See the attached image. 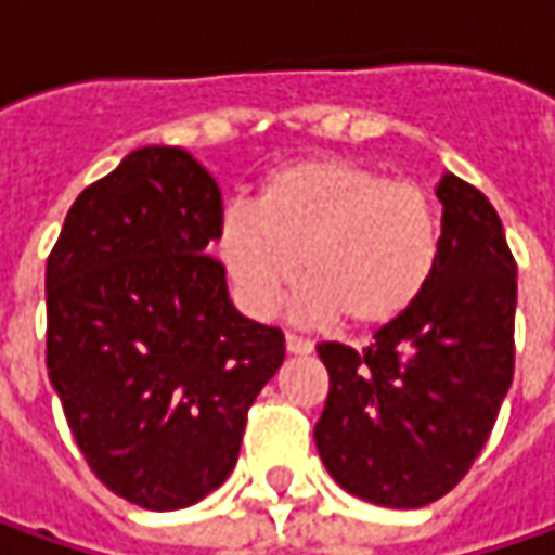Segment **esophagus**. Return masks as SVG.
<instances>
[{
  "label": "esophagus",
  "mask_w": 555,
  "mask_h": 555,
  "mask_svg": "<svg viewBox=\"0 0 555 555\" xmlns=\"http://www.w3.org/2000/svg\"><path fill=\"white\" fill-rule=\"evenodd\" d=\"M285 348H288V353H295V357H304V353L313 350V341H307L301 335H285Z\"/></svg>",
  "instance_id": "1"
}]
</instances>
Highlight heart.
<instances>
[{
    "label": "heart",
    "mask_w": 555,
    "mask_h": 555,
    "mask_svg": "<svg viewBox=\"0 0 555 555\" xmlns=\"http://www.w3.org/2000/svg\"><path fill=\"white\" fill-rule=\"evenodd\" d=\"M441 210L410 180L350 157H304L270 170L254 207L220 214L214 251L238 304L270 320L298 276V313L382 328L413 310L441 260Z\"/></svg>",
    "instance_id": "obj_1"
}]
</instances>
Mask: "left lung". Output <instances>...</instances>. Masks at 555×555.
I'll return each instance as SVG.
<instances>
[{
  "mask_svg": "<svg viewBox=\"0 0 555 555\" xmlns=\"http://www.w3.org/2000/svg\"><path fill=\"white\" fill-rule=\"evenodd\" d=\"M441 260L413 310L373 345H317L328 398L313 441L348 494L420 509L453 491L488 444L516 366V260L494 205L444 173Z\"/></svg>",
  "mask_w": 555,
  "mask_h": 555,
  "instance_id": "8db88e82",
  "label": "left lung"
}]
</instances>
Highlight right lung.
Segmentation results:
<instances>
[{"instance_id": "right-lung-1", "label": "right lung", "mask_w": 555, "mask_h": 555, "mask_svg": "<svg viewBox=\"0 0 555 555\" xmlns=\"http://www.w3.org/2000/svg\"><path fill=\"white\" fill-rule=\"evenodd\" d=\"M220 185L173 145L86 185L46 263V366L89 469L142 509H182L235 469L276 325L242 317L210 257Z\"/></svg>"}]
</instances>
